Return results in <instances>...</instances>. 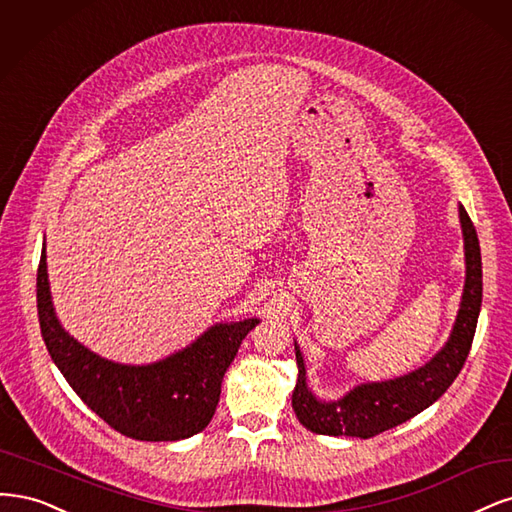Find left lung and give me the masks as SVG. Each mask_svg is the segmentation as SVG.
Instances as JSON below:
<instances>
[{"mask_svg": "<svg viewBox=\"0 0 512 512\" xmlns=\"http://www.w3.org/2000/svg\"><path fill=\"white\" fill-rule=\"evenodd\" d=\"M459 223L461 234H464L466 283L449 340L425 366L404 376L389 378V381L361 383L349 393H344L340 400H319L312 393L306 381L304 357L298 342H295L298 383H295L291 404L295 417L300 419L306 430L323 436L372 438L419 415L451 387L470 353L483 302L481 246H478L476 229L468 212L461 204Z\"/></svg>", "mask_w": 512, "mask_h": 512, "instance_id": "obj_1", "label": "left lung"}]
</instances>
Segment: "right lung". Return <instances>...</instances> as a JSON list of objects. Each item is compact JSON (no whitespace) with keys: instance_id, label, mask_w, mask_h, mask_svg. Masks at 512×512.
Returning <instances> with one entry per match:
<instances>
[{"instance_id":"right-lung-1","label":"right lung","mask_w":512,"mask_h":512,"mask_svg":"<svg viewBox=\"0 0 512 512\" xmlns=\"http://www.w3.org/2000/svg\"><path fill=\"white\" fill-rule=\"evenodd\" d=\"M36 287L42 338L65 381L110 427L146 442L185 440L204 430L217 410L229 364L259 323H217L166 359L131 366L89 351L61 327L46 272V244Z\"/></svg>"}]
</instances>
